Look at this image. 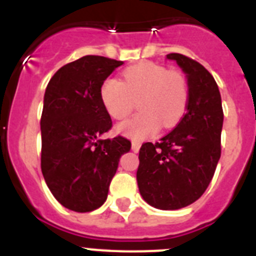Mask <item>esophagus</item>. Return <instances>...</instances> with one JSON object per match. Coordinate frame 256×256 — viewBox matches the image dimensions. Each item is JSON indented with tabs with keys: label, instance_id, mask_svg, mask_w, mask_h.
Here are the masks:
<instances>
[{
	"label": "esophagus",
	"instance_id": "esophagus-1",
	"mask_svg": "<svg viewBox=\"0 0 256 256\" xmlns=\"http://www.w3.org/2000/svg\"><path fill=\"white\" fill-rule=\"evenodd\" d=\"M140 148H141V142L140 141H132V150L134 152H138Z\"/></svg>",
	"mask_w": 256,
	"mask_h": 256
}]
</instances>
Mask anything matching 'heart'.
<instances>
[{
	"label": "heart",
	"instance_id": "obj_1",
	"mask_svg": "<svg viewBox=\"0 0 256 256\" xmlns=\"http://www.w3.org/2000/svg\"><path fill=\"white\" fill-rule=\"evenodd\" d=\"M124 82L106 78L100 98L108 114L122 120L140 98V114L118 124L116 130L130 138L155 134L162 124L170 128L180 120L188 104V83L180 70H168L155 62H140L123 72Z\"/></svg>",
	"mask_w": 256,
	"mask_h": 256
}]
</instances>
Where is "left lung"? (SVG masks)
<instances>
[{
    "instance_id": "8db88e82",
    "label": "left lung",
    "mask_w": 256,
    "mask_h": 256,
    "mask_svg": "<svg viewBox=\"0 0 256 256\" xmlns=\"http://www.w3.org/2000/svg\"><path fill=\"white\" fill-rule=\"evenodd\" d=\"M166 58L186 74L187 112L159 142L142 144L137 183L151 206L177 210L200 198L214 176L220 158L223 108L216 82L202 65L180 54Z\"/></svg>"
}]
</instances>
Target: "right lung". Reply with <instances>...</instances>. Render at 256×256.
<instances>
[{"label":"right lung","mask_w":256,"mask_h":256,"mask_svg":"<svg viewBox=\"0 0 256 256\" xmlns=\"http://www.w3.org/2000/svg\"><path fill=\"white\" fill-rule=\"evenodd\" d=\"M123 61L87 55L69 62L47 84L40 116V169L56 200L66 209L87 212L108 198L119 159L130 141L100 137L112 128L100 88Z\"/></svg>","instance_id":"1"}]
</instances>
